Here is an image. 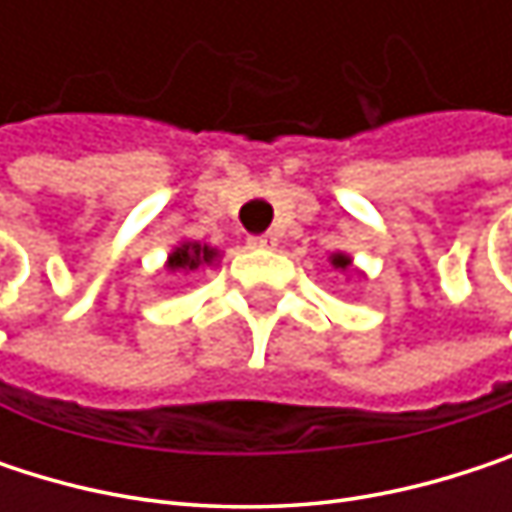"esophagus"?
<instances>
[{
    "label": "esophagus",
    "mask_w": 512,
    "mask_h": 512,
    "mask_svg": "<svg viewBox=\"0 0 512 512\" xmlns=\"http://www.w3.org/2000/svg\"><path fill=\"white\" fill-rule=\"evenodd\" d=\"M249 246L252 249H275L278 246V237L275 234H257V237H249Z\"/></svg>",
    "instance_id": "1"
}]
</instances>
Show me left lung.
<instances>
[{"label": "left lung", "mask_w": 512, "mask_h": 512, "mask_svg": "<svg viewBox=\"0 0 512 512\" xmlns=\"http://www.w3.org/2000/svg\"><path fill=\"white\" fill-rule=\"evenodd\" d=\"M332 266H335V269H350V257H347V255H332Z\"/></svg>", "instance_id": "obj_1"}]
</instances>
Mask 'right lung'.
Segmentation results:
<instances>
[{"mask_svg":"<svg viewBox=\"0 0 512 512\" xmlns=\"http://www.w3.org/2000/svg\"><path fill=\"white\" fill-rule=\"evenodd\" d=\"M213 257H216V252L210 246L186 243L168 257V269H198L201 263H213Z\"/></svg>","mask_w":512,"mask_h":512,"instance_id":"add662e5","label":"right lung"}]
</instances>
